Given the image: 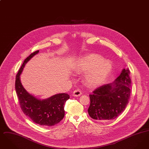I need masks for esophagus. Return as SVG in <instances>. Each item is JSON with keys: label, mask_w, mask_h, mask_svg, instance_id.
<instances>
[{"label": "esophagus", "mask_w": 149, "mask_h": 149, "mask_svg": "<svg viewBox=\"0 0 149 149\" xmlns=\"http://www.w3.org/2000/svg\"><path fill=\"white\" fill-rule=\"evenodd\" d=\"M81 93H81V91H80L79 89H75V90L73 92L72 95L74 96V97H78V96L80 95L81 94Z\"/></svg>", "instance_id": "1"}]
</instances>
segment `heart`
I'll return each instance as SVG.
<instances>
[{"label": "heart", "instance_id": "heart-1", "mask_svg": "<svg viewBox=\"0 0 149 149\" xmlns=\"http://www.w3.org/2000/svg\"><path fill=\"white\" fill-rule=\"evenodd\" d=\"M112 69L111 64L97 54H89L79 58L75 66V71L83 73L86 84L95 87L102 84L108 77Z\"/></svg>", "mask_w": 149, "mask_h": 149}]
</instances>
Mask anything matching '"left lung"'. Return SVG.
Segmentation results:
<instances>
[{"label":"left lung","mask_w":149,"mask_h":149,"mask_svg":"<svg viewBox=\"0 0 149 149\" xmlns=\"http://www.w3.org/2000/svg\"><path fill=\"white\" fill-rule=\"evenodd\" d=\"M131 80L129 69H123L113 83L102 85L89 95L88 109L93 119L112 120L116 118L127 106L131 93Z\"/></svg>","instance_id":"obj_1"}]
</instances>
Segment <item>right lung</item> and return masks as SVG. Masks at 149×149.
<instances>
[{
  "label": "right lung",
  "mask_w": 149,
  "mask_h": 149,
  "mask_svg": "<svg viewBox=\"0 0 149 149\" xmlns=\"http://www.w3.org/2000/svg\"><path fill=\"white\" fill-rule=\"evenodd\" d=\"M36 51L27 57L16 75L15 88L23 112L33 122L43 126H52L63 119L65 116L64 104L70 98L67 93L54 95L47 99H38L27 92L22 86L20 75L26 63L37 54Z\"/></svg>",
  "instance_id": "right-lung-1"
}]
</instances>
